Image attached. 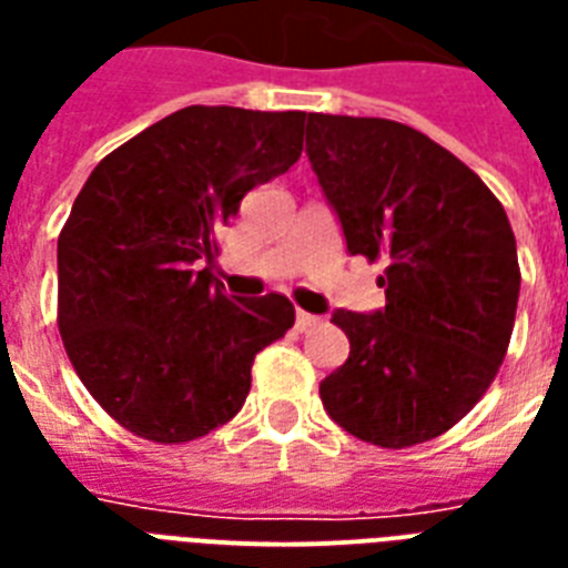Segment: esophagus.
Masks as SVG:
<instances>
[{"label":"esophagus","instance_id":"esophagus-1","mask_svg":"<svg viewBox=\"0 0 568 568\" xmlns=\"http://www.w3.org/2000/svg\"><path fill=\"white\" fill-rule=\"evenodd\" d=\"M294 321H297V329H310V327H315V324H318V315H310V312L297 310Z\"/></svg>","mask_w":568,"mask_h":568}]
</instances>
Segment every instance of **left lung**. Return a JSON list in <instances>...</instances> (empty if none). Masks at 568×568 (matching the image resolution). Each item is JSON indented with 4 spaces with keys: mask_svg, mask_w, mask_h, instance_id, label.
<instances>
[{
    "mask_svg": "<svg viewBox=\"0 0 568 568\" xmlns=\"http://www.w3.org/2000/svg\"><path fill=\"white\" fill-rule=\"evenodd\" d=\"M306 155L347 253L386 265L383 310L333 312L351 356L321 383L324 409L379 448L436 439L510 345L521 274L507 212L457 155L395 120L310 114Z\"/></svg>",
    "mask_w": 568,
    "mask_h": 568,
    "instance_id": "1",
    "label": "left lung"
}]
</instances>
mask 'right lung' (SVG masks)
<instances>
[{"label":"right lung","mask_w":568,"mask_h":568,"mask_svg":"<svg viewBox=\"0 0 568 568\" xmlns=\"http://www.w3.org/2000/svg\"><path fill=\"white\" fill-rule=\"evenodd\" d=\"M303 126L306 111L189 105L105 155L75 196L58 329L84 388L135 436L180 445L230 422L256 354L294 324L288 297H230L209 265L244 194L301 159Z\"/></svg>","instance_id":"add662e5"}]
</instances>
